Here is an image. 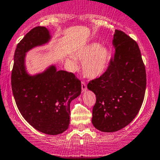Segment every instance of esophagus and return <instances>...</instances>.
Returning a JSON list of instances; mask_svg holds the SVG:
<instances>
[{
  "mask_svg": "<svg viewBox=\"0 0 160 160\" xmlns=\"http://www.w3.org/2000/svg\"><path fill=\"white\" fill-rule=\"evenodd\" d=\"M81 88H82V91L83 92H85L86 90H87V84L84 83V82H82L81 83Z\"/></svg>",
  "mask_w": 160,
  "mask_h": 160,
  "instance_id": "esophagus-1",
  "label": "esophagus"
}]
</instances>
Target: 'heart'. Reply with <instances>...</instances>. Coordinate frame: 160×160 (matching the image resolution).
Here are the masks:
<instances>
[{
    "instance_id": "obj_1",
    "label": "heart",
    "mask_w": 160,
    "mask_h": 160,
    "mask_svg": "<svg viewBox=\"0 0 160 160\" xmlns=\"http://www.w3.org/2000/svg\"><path fill=\"white\" fill-rule=\"evenodd\" d=\"M110 58L109 50L96 42L89 43L77 53V58L82 62L83 74L90 79L98 78L105 73ZM67 63L72 70H75L77 63L73 59L68 58Z\"/></svg>"
}]
</instances>
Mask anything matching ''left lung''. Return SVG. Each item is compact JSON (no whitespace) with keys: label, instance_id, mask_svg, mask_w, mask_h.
Listing matches in <instances>:
<instances>
[{"label":"left lung","instance_id":"8db88e82","mask_svg":"<svg viewBox=\"0 0 160 160\" xmlns=\"http://www.w3.org/2000/svg\"><path fill=\"white\" fill-rule=\"evenodd\" d=\"M112 44L114 58L99 78L87 84L95 93L92 123L106 132L118 131L136 117L145 96L147 74L137 43L116 30Z\"/></svg>","mask_w":160,"mask_h":160}]
</instances>
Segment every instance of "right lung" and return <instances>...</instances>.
Instances as JSON below:
<instances>
[{"label": "right lung", "instance_id": "1", "mask_svg": "<svg viewBox=\"0 0 160 160\" xmlns=\"http://www.w3.org/2000/svg\"><path fill=\"white\" fill-rule=\"evenodd\" d=\"M51 39L45 27L28 32L17 46L11 73V86L17 107L23 118L37 130L58 135L68 129L70 104L81 93V83L73 73L58 70L51 65L42 73L30 75L26 53Z\"/></svg>", "mask_w": 160, "mask_h": 160}]
</instances>
